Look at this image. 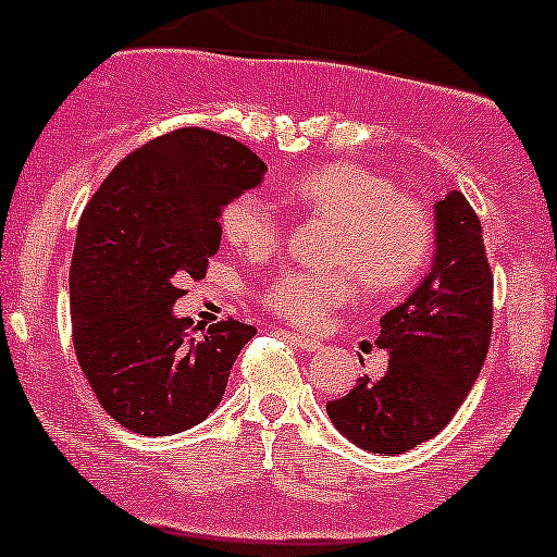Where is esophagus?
<instances>
[{
    "label": "esophagus",
    "mask_w": 557,
    "mask_h": 557,
    "mask_svg": "<svg viewBox=\"0 0 557 557\" xmlns=\"http://www.w3.org/2000/svg\"><path fill=\"white\" fill-rule=\"evenodd\" d=\"M289 339L295 342V345L302 349V352H318V349H321V342H315V339H308V336H299V334H289Z\"/></svg>",
    "instance_id": "1"
}]
</instances>
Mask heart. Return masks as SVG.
Masks as SVG:
<instances>
[{"instance_id":"heart-1","label":"heart","mask_w":557,"mask_h":557,"mask_svg":"<svg viewBox=\"0 0 557 557\" xmlns=\"http://www.w3.org/2000/svg\"><path fill=\"white\" fill-rule=\"evenodd\" d=\"M286 199L310 215L336 223L331 262L358 271L376 292L408 286L434 249V218L418 197L399 195L386 176L349 162L312 168L286 186ZM221 234L249 258L278 247L284 223L255 191L234 197L221 212ZM358 297L349 271H281L262 292V302L299 329H323L334 312Z\"/></svg>"}]
</instances>
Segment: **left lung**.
I'll return each mask as SVG.
<instances>
[{"instance_id":"1","label":"left lung","mask_w":557,"mask_h":557,"mask_svg":"<svg viewBox=\"0 0 557 557\" xmlns=\"http://www.w3.org/2000/svg\"><path fill=\"white\" fill-rule=\"evenodd\" d=\"M436 249L421 286L381 315L376 345L389 352L379 381L368 376L326 405L352 445L403 455L453 421L484 366L492 336V268L481 221L460 191L434 205Z\"/></svg>"}]
</instances>
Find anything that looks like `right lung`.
<instances>
[{"instance_id": "1", "label": "right lung", "mask_w": 557, "mask_h": 557, "mask_svg": "<svg viewBox=\"0 0 557 557\" xmlns=\"http://www.w3.org/2000/svg\"><path fill=\"white\" fill-rule=\"evenodd\" d=\"M265 171L245 144L189 126L134 149L86 205L71 262L73 345L99 405L128 431L202 423L258 334L228 318L191 339L173 305L221 247L223 208Z\"/></svg>"}]
</instances>
